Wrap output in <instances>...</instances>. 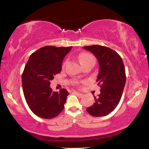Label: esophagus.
I'll return each instance as SVG.
<instances>
[{"instance_id":"1","label":"esophagus","mask_w":149,"mask_h":149,"mask_svg":"<svg viewBox=\"0 0 149 149\" xmlns=\"http://www.w3.org/2000/svg\"><path fill=\"white\" fill-rule=\"evenodd\" d=\"M74 93H75V94H76L78 96V97H80V98H81V97H84V95H83L82 93H80L79 92H76V91H74Z\"/></svg>"}]
</instances>
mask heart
I'll use <instances>...</instances> for the list:
<instances>
[{
    "instance_id": "1",
    "label": "heart",
    "mask_w": 149,
    "mask_h": 149,
    "mask_svg": "<svg viewBox=\"0 0 149 149\" xmlns=\"http://www.w3.org/2000/svg\"><path fill=\"white\" fill-rule=\"evenodd\" d=\"M78 59H79V62L82 65L88 62H92L93 64H95V57L93 56V55H92L91 54L87 53V52H84V53H81L80 54H79V56H78ZM68 60H65V61L63 62V67L65 66Z\"/></svg>"
}]
</instances>
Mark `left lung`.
Listing matches in <instances>:
<instances>
[{
    "mask_svg": "<svg viewBox=\"0 0 149 149\" xmlns=\"http://www.w3.org/2000/svg\"><path fill=\"white\" fill-rule=\"evenodd\" d=\"M84 48L95 55L100 65L97 82L100 93L94 97L95 102L87 111L93 116H104L115 109L122 97L126 81L124 64L120 55L110 48L98 45Z\"/></svg>",
    "mask_w": 149,
    "mask_h": 149,
    "instance_id": "1",
    "label": "left lung"
}]
</instances>
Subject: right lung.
Listing matches in <instances>:
<instances>
[{"instance_id":"obj_1","label":"right lung","mask_w":149,"mask_h":149,"mask_svg":"<svg viewBox=\"0 0 149 149\" xmlns=\"http://www.w3.org/2000/svg\"><path fill=\"white\" fill-rule=\"evenodd\" d=\"M72 48L45 46L30 56L22 74V88L27 105L37 116L52 119L64 110L69 93L65 89L52 91L50 81L61 72L63 59Z\"/></svg>"}]
</instances>
